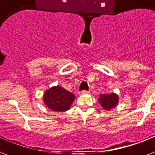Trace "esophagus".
Instances as JSON below:
<instances>
[{
	"mask_svg": "<svg viewBox=\"0 0 155 155\" xmlns=\"http://www.w3.org/2000/svg\"><path fill=\"white\" fill-rule=\"evenodd\" d=\"M89 91H86V90H83L82 92H81V94H87V93H89Z\"/></svg>",
	"mask_w": 155,
	"mask_h": 155,
	"instance_id": "obj_1",
	"label": "esophagus"
}]
</instances>
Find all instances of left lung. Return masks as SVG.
<instances>
[{"label": "left lung", "instance_id": "obj_1", "mask_svg": "<svg viewBox=\"0 0 155 155\" xmlns=\"http://www.w3.org/2000/svg\"><path fill=\"white\" fill-rule=\"evenodd\" d=\"M118 101H119V99L115 93L101 95L99 98L100 104L106 110H110L112 108H115L116 106L117 105Z\"/></svg>", "mask_w": 155, "mask_h": 155}]
</instances>
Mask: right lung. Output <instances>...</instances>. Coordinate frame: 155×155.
Wrapping results in <instances>:
<instances>
[{
  "label": "right lung",
  "instance_id": "1",
  "mask_svg": "<svg viewBox=\"0 0 155 155\" xmlns=\"http://www.w3.org/2000/svg\"><path fill=\"white\" fill-rule=\"evenodd\" d=\"M75 96L60 86L52 87L44 92L43 101L52 111L64 112L70 108Z\"/></svg>",
  "mask_w": 155,
  "mask_h": 155
}]
</instances>
